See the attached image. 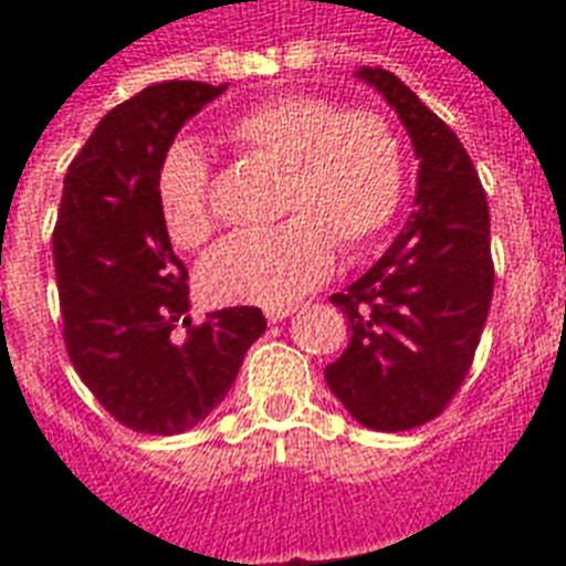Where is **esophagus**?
Returning a JSON list of instances; mask_svg holds the SVG:
<instances>
[{"label":"esophagus","instance_id":"esophagus-1","mask_svg":"<svg viewBox=\"0 0 566 566\" xmlns=\"http://www.w3.org/2000/svg\"><path fill=\"white\" fill-rule=\"evenodd\" d=\"M293 305H270V308L264 311L266 314V319H270V323H282V319H287L293 314Z\"/></svg>","mask_w":566,"mask_h":566}]
</instances>
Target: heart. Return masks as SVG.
<instances>
[{
    "label": "heart",
    "mask_w": 566,
    "mask_h": 566,
    "mask_svg": "<svg viewBox=\"0 0 566 566\" xmlns=\"http://www.w3.org/2000/svg\"><path fill=\"white\" fill-rule=\"evenodd\" d=\"M231 144L282 164L275 229L234 234L211 249L199 284L213 302L287 305L317 287L344 249L367 247L394 220L405 188L399 137L381 114L344 108L308 93L255 102L226 128ZM164 229L181 249L202 247L213 231L208 161L190 140L170 146L158 167Z\"/></svg>",
    "instance_id": "1"
}]
</instances>
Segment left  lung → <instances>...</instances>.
I'll return each mask as SVG.
<instances>
[{"instance_id": "obj_1", "label": "left lung", "mask_w": 566, "mask_h": 566, "mask_svg": "<svg viewBox=\"0 0 566 566\" xmlns=\"http://www.w3.org/2000/svg\"><path fill=\"white\" fill-rule=\"evenodd\" d=\"M355 75L402 119L420 170L405 229L332 296L353 337L326 381L361 426L405 431L434 420L473 364L493 296L491 213L455 132L394 73L361 66Z\"/></svg>"}]
</instances>
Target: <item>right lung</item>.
Masks as SVG:
<instances>
[{
    "instance_id": "obj_1",
    "label": "right lung",
    "mask_w": 566,
    "mask_h": 566,
    "mask_svg": "<svg viewBox=\"0 0 566 566\" xmlns=\"http://www.w3.org/2000/svg\"><path fill=\"white\" fill-rule=\"evenodd\" d=\"M222 91L205 82L146 87L102 117L64 176L52 255L66 353L102 408L144 434L202 422L266 328L249 305L190 326L188 270L155 190L179 128Z\"/></svg>"
}]
</instances>
